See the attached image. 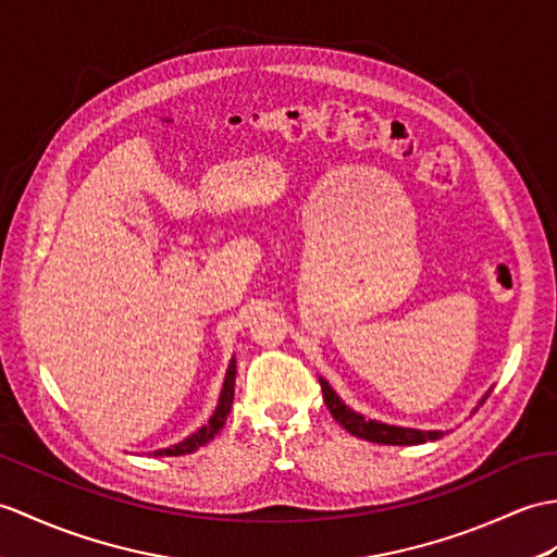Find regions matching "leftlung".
<instances>
[{"label":"left lung","instance_id":"8db88e82","mask_svg":"<svg viewBox=\"0 0 557 557\" xmlns=\"http://www.w3.org/2000/svg\"><path fill=\"white\" fill-rule=\"evenodd\" d=\"M320 389H322V398H325L327 410L332 412V418L337 420L346 432L366 438V442L389 444V446H412V444L436 442V438L444 436V432H422V430H408V426H394V424L366 420L363 416H358V412L344 406L339 396L332 392V386L325 380H320Z\"/></svg>","mask_w":557,"mask_h":557}]
</instances>
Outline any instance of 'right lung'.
<instances>
[{
  "label": "right lung",
  "instance_id": "right-lung-1",
  "mask_svg": "<svg viewBox=\"0 0 557 557\" xmlns=\"http://www.w3.org/2000/svg\"><path fill=\"white\" fill-rule=\"evenodd\" d=\"M235 360L230 363V370H227V377H225V384H223V394H220V400H218V408L211 416V420L206 422L201 430L194 432L191 436H187L185 442H180L171 448H163V450H157V454L151 456H185V454H191V450H197L199 446L209 444L211 438L223 430V424L230 416V408H232V398H235Z\"/></svg>",
  "mask_w": 557,
  "mask_h": 557
}]
</instances>
